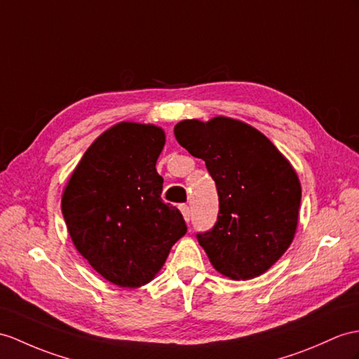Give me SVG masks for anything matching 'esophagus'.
<instances>
[{
  "label": "esophagus",
  "instance_id": "esophagus-1",
  "mask_svg": "<svg viewBox=\"0 0 359 359\" xmlns=\"http://www.w3.org/2000/svg\"><path fill=\"white\" fill-rule=\"evenodd\" d=\"M180 210H181L182 216H184L186 222H189V221H190V208H189L187 205H180Z\"/></svg>",
  "mask_w": 359,
  "mask_h": 359
}]
</instances>
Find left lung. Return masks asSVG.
Masks as SVG:
<instances>
[{"mask_svg":"<svg viewBox=\"0 0 359 359\" xmlns=\"http://www.w3.org/2000/svg\"><path fill=\"white\" fill-rule=\"evenodd\" d=\"M173 133L216 182L217 221L196 236L210 264L231 280L266 273L299 224L302 186L291 163L260 130L236 118L182 120Z\"/></svg>","mask_w":359,"mask_h":359,"instance_id":"left-lung-1","label":"left lung"}]
</instances>
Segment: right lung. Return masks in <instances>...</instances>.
<instances>
[{
	"label": "right lung",
	"mask_w": 359,
	"mask_h": 359,
	"mask_svg": "<svg viewBox=\"0 0 359 359\" xmlns=\"http://www.w3.org/2000/svg\"><path fill=\"white\" fill-rule=\"evenodd\" d=\"M165 143L160 126L120 121L86 149L62 194L76 250L108 282L138 287L154 280L187 226L161 199L155 169Z\"/></svg>",
	"instance_id": "add662e5"
}]
</instances>
